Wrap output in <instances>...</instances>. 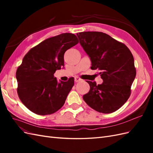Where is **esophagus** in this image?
<instances>
[{"label": "esophagus", "mask_w": 153, "mask_h": 153, "mask_svg": "<svg viewBox=\"0 0 153 153\" xmlns=\"http://www.w3.org/2000/svg\"><path fill=\"white\" fill-rule=\"evenodd\" d=\"M80 81H82V79H81L80 78H79L78 76L75 77V82H80Z\"/></svg>", "instance_id": "obj_1"}]
</instances>
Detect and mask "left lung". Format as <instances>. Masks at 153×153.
<instances>
[{"mask_svg": "<svg viewBox=\"0 0 153 153\" xmlns=\"http://www.w3.org/2000/svg\"><path fill=\"white\" fill-rule=\"evenodd\" d=\"M79 42L91 61L92 69H98L101 84L86 81L90 85L83 96L92 109L103 114L112 113L126 102L136 76L133 56L124 44L101 32L76 34Z\"/></svg>", "mask_w": 153, "mask_h": 153, "instance_id": "left-lung-1", "label": "left lung"}]
</instances>
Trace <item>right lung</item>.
Segmentation results:
<instances>
[{
    "instance_id": "1",
    "label": "right lung",
    "mask_w": 153,
    "mask_h": 153,
    "mask_svg": "<svg viewBox=\"0 0 153 153\" xmlns=\"http://www.w3.org/2000/svg\"><path fill=\"white\" fill-rule=\"evenodd\" d=\"M78 43L75 34L64 33L45 39L25 55L16 73L17 92L31 112L52 114L64 105L74 85V78L58 82L53 75L64 67L66 51Z\"/></svg>"
}]
</instances>
